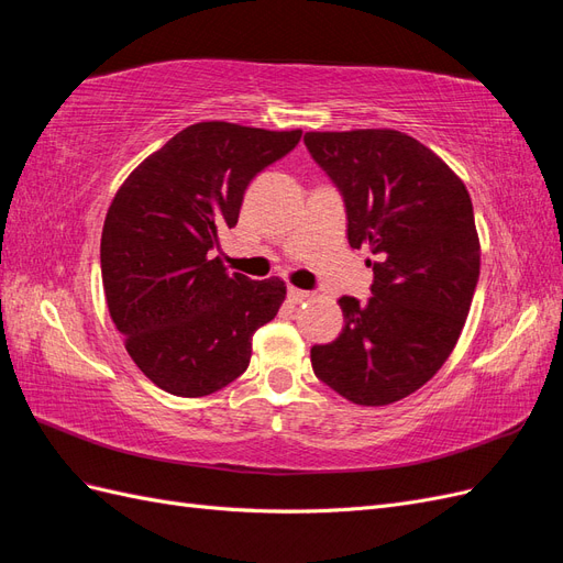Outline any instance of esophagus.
Wrapping results in <instances>:
<instances>
[{
	"mask_svg": "<svg viewBox=\"0 0 563 563\" xmlns=\"http://www.w3.org/2000/svg\"><path fill=\"white\" fill-rule=\"evenodd\" d=\"M286 298H288V302H294V305H300V302H305L310 298V291H302V288H296V286H288V291H286Z\"/></svg>",
	"mask_w": 563,
	"mask_h": 563,
	"instance_id": "34e87169",
	"label": "esophagus"
}]
</instances>
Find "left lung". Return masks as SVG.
<instances>
[{
  "label": "left lung",
  "instance_id": "left-lung-1",
  "mask_svg": "<svg viewBox=\"0 0 563 563\" xmlns=\"http://www.w3.org/2000/svg\"><path fill=\"white\" fill-rule=\"evenodd\" d=\"M305 147L343 197L347 242L376 261L371 298L343 296L345 327L314 345V376L360 406L420 389L449 360L479 282L472 199L430 147L391 129L310 131Z\"/></svg>",
  "mask_w": 563,
  "mask_h": 563
}]
</instances>
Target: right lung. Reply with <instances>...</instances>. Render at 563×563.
<instances>
[{"instance_id":"add662e5","label":"right lung","mask_w":563,"mask_h":563,"mask_svg":"<svg viewBox=\"0 0 563 563\" xmlns=\"http://www.w3.org/2000/svg\"><path fill=\"white\" fill-rule=\"evenodd\" d=\"M302 131L228 122L183 129L119 187L100 240L117 331L145 376L176 397H207L242 376L253 333L275 319L282 279L253 282L220 263L249 183Z\"/></svg>"}]
</instances>
